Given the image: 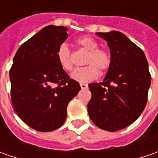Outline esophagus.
Segmentation results:
<instances>
[{"label": "esophagus", "mask_w": 158, "mask_h": 158, "mask_svg": "<svg viewBox=\"0 0 158 158\" xmlns=\"http://www.w3.org/2000/svg\"><path fill=\"white\" fill-rule=\"evenodd\" d=\"M80 86H81V88H82V89L88 88V84H86V83H82V82L80 83Z\"/></svg>", "instance_id": "34e87169"}]
</instances>
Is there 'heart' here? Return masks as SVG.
Segmentation results:
<instances>
[{
  "label": "heart",
  "instance_id": "1",
  "mask_svg": "<svg viewBox=\"0 0 158 158\" xmlns=\"http://www.w3.org/2000/svg\"><path fill=\"white\" fill-rule=\"evenodd\" d=\"M76 44L82 50L88 51L84 59L87 66L76 69L72 78L80 82H91L98 78L101 73H106L110 69L112 62L111 52L106 48L98 47V42L89 36H82L76 40ZM56 58L59 65L65 71H72L74 69L73 52L66 43H61L56 50Z\"/></svg>",
  "mask_w": 158,
  "mask_h": 158
}]
</instances>
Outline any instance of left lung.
<instances>
[{"instance_id": "left-lung-1", "label": "left lung", "mask_w": 158, "mask_h": 158, "mask_svg": "<svg viewBox=\"0 0 158 158\" xmlns=\"http://www.w3.org/2000/svg\"><path fill=\"white\" fill-rule=\"evenodd\" d=\"M107 41L112 66L104 82L89 84L91 98L89 118L97 127L110 132L123 129L143 112L151 82L143 51L119 31L97 32Z\"/></svg>"}]
</instances>
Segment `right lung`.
<instances>
[{
	"label": "right lung",
	"mask_w": 158,
	"mask_h": 158,
	"mask_svg": "<svg viewBox=\"0 0 158 158\" xmlns=\"http://www.w3.org/2000/svg\"><path fill=\"white\" fill-rule=\"evenodd\" d=\"M68 37L67 28H43L18 48L9 70L15 112L25 124L40 132L62 126L69 103L81 89L56 58L58 46Z\"/></svg>",
	"instance_id": "right-lung-1"
}]
</instances>
